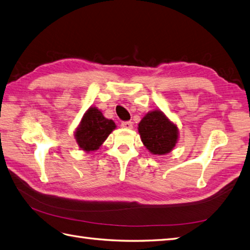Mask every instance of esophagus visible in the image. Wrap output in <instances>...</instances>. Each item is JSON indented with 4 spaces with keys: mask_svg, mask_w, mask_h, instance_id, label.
Masks as SVG:
<instances>
[{
    "mask_svg": "<svg viewBox=\"0 0 250 250\" xmlns=\"http://www.w3.org/2000/svg\"><path fill=\"white\" fill-rule=\"evenodd\" d=\"M121 126L125 127V129H132L133 123L132 121H123V123H121Z\"/></svg>",
    "mask_w": 250,
    "mask_h": 250,
    "instance_id": "obj_1",
    "label": "esophagus"
}]
</instances>
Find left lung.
Listing matches in <instances>:
<instances>
[{"instance_id": "left-lung-1", "label": "left lung", "mask_w": 250, "mask_h": 250, "mask_svg": "<svg viewBox=\"0 0 250 250\" xmlns=\"http://www.w3.org/2000/svg\"><path fill=\"white\" fill-rule=\"evenodd\" d=\"M138 132L150 152L163 155L170 152L178 141V127L161 111L148 113L138 124Z\"/></svg>"}]
</instances>
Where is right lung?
<instances>
[{
    "label": "right lung",
    "instance_id": "right-lung-1",
    "mask_svg": "<svg viewBox=\"0 0 250 250\" xmlns=\"http://www.w3.org/2000/svg\"><path fill=\"white\" fill-rule=\"evenodd\" d=\"M115 127L116 125L113 120L104 117L98 108L90 107L83 116L75 132V138L80 148L84 151H95Z\"/></svg>",
    "mask_w": 250,
    "mask_h": 250
}]
</instances>
